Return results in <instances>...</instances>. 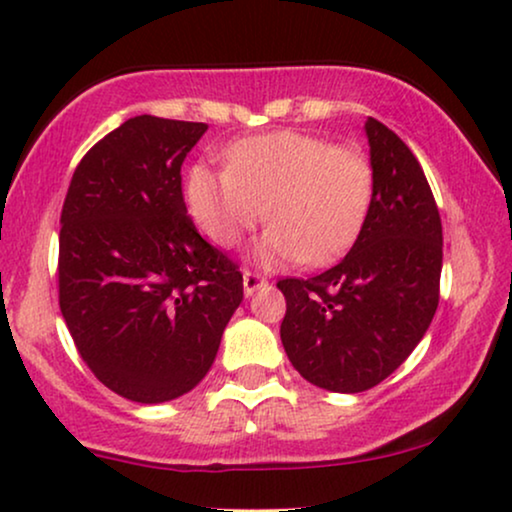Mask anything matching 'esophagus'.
<instances>
[{"mask_svg": "<svg viewBox=\"0 0 512 512\" xmlns=\"http://www.w3.org/2000/svg\"><path fill=\"white\" fill-rule=\"evenodd\" d=\"M262 285H267V281L260 274H255V271H245L243 274V292L245 295H255L257 290L262 288Z\"/></svg>", "mask_w": 512, "mask_h": 512, "instance_id": "1", "label": "esophagus"}]
</instances>
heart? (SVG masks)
Instances as JSON below:
<instances>
[{
	"label": "heart",
	"instance_id": "heart-1",
	"mask_svg": "<svg viewBox=\"0 0 512 512\" xmlns=\"http://www.w3.org/2000/svg\"><path fill=\"white\" fill-rule=\"evenodd\" d=\"M224 159L227 168L194 166L187 177L189 213L215 245L234 248L264 220V208L271 227L252 248L264 267H320L356 241L374 192L372 163L360 149L271 131L234 142Z\"/></svg>",
	"mask_w": 512,
	"mask_h": 512
}]
</instances>
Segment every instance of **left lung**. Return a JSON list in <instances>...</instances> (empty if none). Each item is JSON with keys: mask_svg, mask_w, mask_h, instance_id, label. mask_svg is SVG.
I'll use <instances>...</instances> for the list:
<instances>
[{"mask_svg": "<svg viewBox=\"0 0 512 512\" xmlns=\"http://www.w3.org/2000/svg\"><path fill=\"white\" fill-rule=\"evenodd\" d=\"M374 192L349 255L311 278H283L281 342L313 386L360 393L398 370L426 335L440 299L442 224L410 147L365 121Z\"/></svg>", "mask_w": 512, "mask_h": 512, "instance_id": "obj_1", "label": "left lung"}]
</instances>
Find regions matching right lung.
<instances>
[{"label": "right lung", "instance_id": "add662e5", "mask_svg": "<svg viewBox=\"0 0 512 512\" xmlns=\"http://www.w3.org/2000/svg\"><path fill=\"white\" fill-rule=\"evenodd\" d=\"M208 131L142 114L88 149L60 215V311L109 391L166 403L199 384L243 299L234 262L196 231L182 163Z\"/></svg>", "mask_w": 512, "mask_h": 512}]
</instances>
